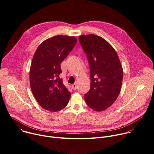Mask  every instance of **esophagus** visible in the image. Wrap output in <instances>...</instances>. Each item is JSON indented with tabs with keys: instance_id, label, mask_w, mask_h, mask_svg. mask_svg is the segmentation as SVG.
I'll return each mask as SVG.
<instances>
[{
	"instance_id": "34e87169",
	"label": "esophagus",
	"mask_w": 154,
	"mask_h": 154,
	"mask_svg": "<svg viewBox=\"0 0 154 154\" xmlns=\"http://www.w3.org/2000/svg\"><path fill=\"white\" fill-rule=\"evenodd\" d=\"M71 88H72V89L73 90H75V89H77V85H76V84H73V85H71Z\"/></svg>"
}]
</instances>
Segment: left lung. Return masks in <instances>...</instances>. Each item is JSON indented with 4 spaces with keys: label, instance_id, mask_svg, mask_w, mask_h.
Segmentation results:
<instances>
[{
    "label": "left lung",
    "instance_id": "left-lung-1",
    "mask_svg": "<svg viewBox=\"0 0 154 154\" xmlns=\"http://www.w3.org/2000/svg\"><path fill=\"white\" fill-rule=\"evenodd\" d=\"M88 60L91 86L85 94L86 105L96 111L110 107L118 97L123 71L118 55L104 38L94 34L79 37Z\"/></svg>",
    "mask_w": 154,
    "mask_h": 154
}]
</instances>
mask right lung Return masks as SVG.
<instances>
[{"label": "right lung", "instance_id": "obj_1", "mask_svg": "<svg viewBox=\"0 0 154 154\" xmlns=\"http://www.w3.org/2000/svg\"><path fill=\"white\" fill-rule=\"evenodd\" d=\"M77 43L75 37L59 35L43 41L33 56L29 71L31 91L41 107L57 112L68 105L71 93L63 85L60 63Z\"/></svg>", "mask_w": 154, "mask_h": 154}]
</instances>
